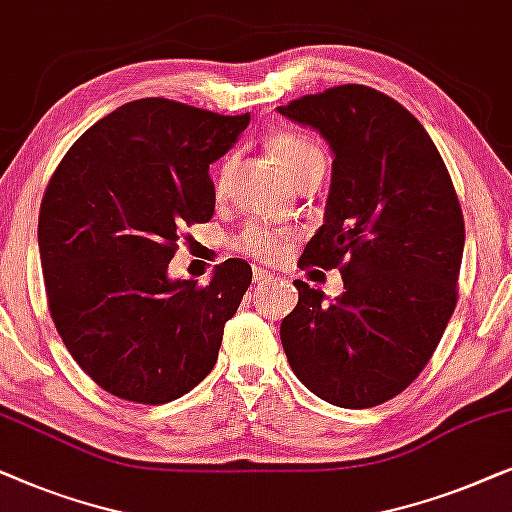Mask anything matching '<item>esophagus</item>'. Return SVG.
Returning a JSON list of instances; mask_svg holds the SVG:
<instances>
[{"instance_id": "esophagus-1", "label": "esophagus", "mask_w": 512, "mask_h": 512, "mask_svg": "<svg viewBox=\"0 0 512 512\" xmlns=\"http://www.w3.org/2000/svg\"><path fill=\"white\" fill-rule=\"evenodd\" d=\"M274 274H271V271H267V269H255V283H260V285H264V283H271L274 281Z\"/></svg>"}]
</instances>
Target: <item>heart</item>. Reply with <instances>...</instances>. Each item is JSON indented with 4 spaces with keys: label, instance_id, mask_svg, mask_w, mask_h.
Here are the masks:
<instances>
[{
    "label": "heart",
    "instance_id": "heart-1",
    "mask_svg": "<svg viewBox=\"0 0 512 512\" xmlns=\"http://www.w3.org/2000/svg\"><path fill=\"white\" fill-rule=\"evenodd\" d=\"M269 152L274 156L276 166L281 168L285 180L292 182L297 175H302L304 170H309L316 163H325L323 152H320L316 142H311L306 135L295 131H276L269 138ZM231 159H224L217 168L215 175V192L220 194L224 185H227V177L231 173ZM290 236L283 229L271 227V224L252 222L245 227L241 234L236 236V248L245 252V255L257 257V260H276L283 255V250L288 248Z\"/></svg>",
    "mask_w": 512,
    "mask_h": 512
}]
</instances>
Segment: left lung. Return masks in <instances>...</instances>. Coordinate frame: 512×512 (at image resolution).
<instances>
[{"label":"left lung","mask_w":512,"mask_h":512,"mask_svg":"<svg viewBox=\"0 0 512 512\" xmlns=\"http://www.w3.org/2000/svg\"><path fill=\"white\" fill-rule=\"evenodd\" d=\"M278 112L335 154L323 224L299 262L344 278L332 302L295 281L285 356L325 403L381 405L419 377L454 313L466 229L452 177L426 128L370 86L327 88Z\"/></svg>","instance_id":"obj_1"}]
</instances>
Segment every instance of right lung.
Returning <instances> with one entry per match:
<instances>
[{"label":"right lung","mask_w":512,"mask_h":512,"mask_svg":"<svg viewBox=\"0 0 512 512\" xmlns=\"http://www.w3.org/2000/svg\"><path fill=\"white\" fill-rule=\"evenodd\" d=\"M250 114L142 98L93 124L58 163L39 210V257L58 335L100 388L142 405L192 391L252 281L245 260L208 285L173 281L182 227L215 213L210 163Z\"/></svg>","instance_id":"add662e5"}]
</instances>
